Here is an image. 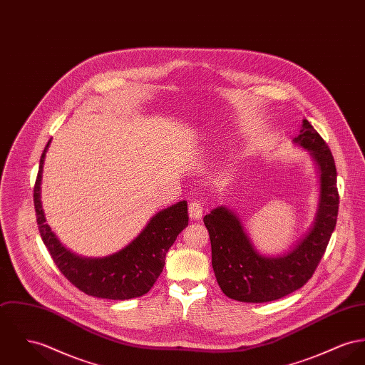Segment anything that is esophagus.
<instances>
[{
    "label": "esophagus",
    "instance_id": "1",
    "mask_svg": "<svg viewBox=\"0 0 365 365\" xmlns=\"http://www.w3.org/2000/svg\"><path fill=\"white\" fill-rule=\"evenodd\" d=\"M205 210V205L200 199H192L188 203V212H190V217L192 220H199L203 215Z\"/></svg>",
    "mask_w": 365,
    "mask_h": 365
}]
</instances>
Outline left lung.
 Here are the masks:
<instances>
[{"instance_id":"8db88e82","label":"left lung","mask_w":365,"mask_h":365,"mask_svg":"<svg viewBox=\"0 0 365 365\" xmlns=\"http://www.w3.org/2000/svg\"><path fill=\"white\" fill-rule=\"evenodd\" d=\"M294 143L309 149L319 168L321 196L313 228L293 250L278 257L259 255L240 219L222 206L203 217L212 243L216 279L230 299L264 303L300 289L313 277L335 230L339 192L332 152L306 119Z\"/></svg>"}]
</instances>
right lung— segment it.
Masks as SVG:
<instances>
[{
    "mask_svg": "<svg viewBox=\"0 0 365 365\" xmlns=\"http://www.w3.org/2000/svg\"><path fill=\"white\" fill-rule=\"evenodd\" d=\"M48 145L49 141L40 159L33 200L38 231L53 263L76 288L90 296L125 300L145 294L163 271L168 250L188 225L187 202L181 200L155 215L144 231L118 253L102 259L80 257L58 241L41 207L40 184Z\"/></svg>",
    "mask_w": 365,
    "mask_h": 365,
    "instance_id": "obj_1",
    "label": "right lung"
}]
</instances>
